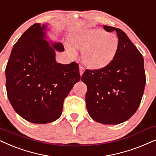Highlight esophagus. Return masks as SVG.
Returning <instances> with one entry per match:
<instances>
[{"mask_svg": "<svg viewBox=\"0 0 156 156\" xmlns=\"http://www.w3.org/2000/svg\"><path fill=\"white\" fill-rule=\"evenodd\" d=\"M84 71H85L84 68L82 67L81 66H79V72H80V76H82L83 73H84Z\"/></svg>", "mask_w": 156, "mask_h": 156, "instance_id": "esophagus-1", "label": "esophagus"}]
</instances>
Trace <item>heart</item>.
I'll return each instance as SVG.
<instances>
[{"mask_svg":"<svg viewBox=\"0 0 156 156\" xmlns=\"http://www.w3.org/2000/svg\"><path fill=\"white\" fill-rule=\"evenodd\" d=\"M70 40L73 46L82 51L83 62L90 69H101L111 64L119 48L118 36L101 28L80 30L72 35ZM66 47L70 53L76 55L74 47Z\"/></svg>","mask_w":156,"mask_h":156,"instance_id":"1","label":"heart"}]
</instances>
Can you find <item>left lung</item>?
<instances>
[{
    "mask_svg": "<svg viewBox=\"0 0 156 156\" xmlns=\"http://www.w3.org/2000/svg\"><path fill=\"white\" fill-rule=\"evenodd\" d=\"M108 32L115 31L119 48L113 62L99 70H86L81 80L87 86L86 107L95 121L116 125L129 119L140 105L146 73L143 55L119 28L104 26Z\"/></svg>",
    "mask_w": 156,
    "mask_h": 156,
    "instance_id": "1",
    "label": "left lung"
}]
</instances>
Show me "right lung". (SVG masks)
Wrapping results in <instances>:
<instances>
[{
	"mask_svg": "<svg viewBox=\"0 0 156 156\" xmlns=\"http://www.w3.org/2000/svg\"><path fill=\"white\" fill-rule=\"evenodd\" d=\"M47 26L35 23L23 33L13 45L5 68L10 104L20 117L33 123L57 120L64 99L80 79L76 63L55 61V51H64V47L47 41Z\"/></svg>",
	"mask_w": 156,
	"mask_h": 156,
	"instance_id": "right-lung-1",
	"label": "right lung"
}]
</instances>
